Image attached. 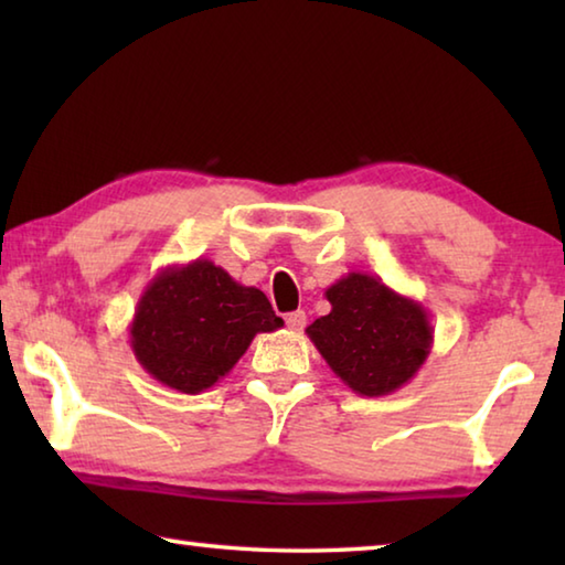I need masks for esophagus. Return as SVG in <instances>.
Here are the masks:
<instances>
[{
    "label": "esophagus",
    "instance_id": "34e87169",
    "mask_svg": "<svg viewBox=\"0 0 565 565\" xmlns=\"http://www.w3.org/2000/svg\"><path fill=\"white\" fill-rule=\"evenodd\" d=\"M286 327L291 331H301L306 327V313L303 311H291L289 317H286Z\"/></svg>",
    "mask_w": 565,
    "mask_h": 565
}]
</instances>
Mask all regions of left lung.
Segmentation results:
<instances>
[{
    "label": "left lung",
    "instance_id": "obj_1",
    "mask_svg": "<svg viewBox=\"0 0 565 565\" xmlns=\"http://www.w3.org/2000/svg\"><path fill=\"white\" fill-rule=\"evenodd\" d=\"M327 299L331 311L306 333L353 394L388 396L418 374L434 347L424 306L361 271L331 284Z\"/></svg>",
    "mask_w": 565,
    "mask_h": 565
}]
</instances>
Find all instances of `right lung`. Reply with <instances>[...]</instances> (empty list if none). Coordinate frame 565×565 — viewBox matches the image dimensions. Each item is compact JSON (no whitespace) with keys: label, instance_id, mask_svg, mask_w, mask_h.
I'll list each match as a JSON object with an SVG mask.
<instances>
[{"label":"right lung","instance_id":"right-lung-1","mask_svg":"<svg viewBox=\"0 0 565 565\" xmlns=\"http://www.w3.org/2000/svg\"><path fill=\"white\" fill-rule=\"evenodd\" d=\"M266 294L209 259L171 264L147 284L129 323L141 369L181 394H202L244 356L256 333L281 329Z\"/></svg>","mask_w":565,"mask_h":565}]
</instances>
